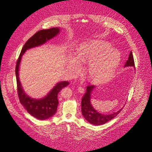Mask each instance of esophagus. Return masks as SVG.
<instances>
[{
    "label": "esophagus",
    "instance_id": "34e87169",
    "mask_svg": "<svg viewBox=\"0 0 152 152\" xmlns=\"http://www.w3.org/2000/svg\"><path fill=\"white\" fill-rule=\"evenodd\" d=\"M77 91H78V92H79V93H84V89L83 88V87H81V86H79V87H77Z\"/></svg>",
    "mask_w": 152,
    "mask_h": 152
}]
</instances>
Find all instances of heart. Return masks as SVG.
I'll use <instances>...</instances> for the list:
<instances>
[{
  "label": "heart",
  "mask_w": 152,
  "mask_h": 152,
  "mask_svg": "<svg viewBox=\"0 0 152 152\" xmlns=\"http://www.w3.org/2000/svg\"><path fill=\"white\" fill-rule=\"evenodd\" d=\"M120 60V55L109 43L100 40L90 41L79 45L75 52V63L69 64L73 73L79 71V65L88 63L86 74L88 81L97 84L107 82L113 76Z\"/></svg>",
  "instance_id": "heart-1"
}]
</instances>
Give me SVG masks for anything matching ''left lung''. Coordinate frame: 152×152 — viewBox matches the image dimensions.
I'll return each instance as SVG.
<instances>
[{
	"instance_id": "1",
	"label": "left lung",
	"mask_w": 152,
	"mask_h": 152,
	"mask_svg": "<svg viewBox=\"0 0 152 152\" xmlns=\"http://www.w3.org/2000/svg\"><path fill=\"white\" fill-rule=\"evenodd\" d=\"M124 66L135 67L134 60L132 52H130L128 60L126 61ZM94 87L95 86L94 85L88 86L87 87L86 92L84 94L81 100V111L83 116L89 123L94 125H101L108 122L116 117L120 113L122 108L116 111V113H113V114L110 115L101 114L98 112L97 111L95 110L92 107L91 103V93Z\"/></svg>"
}]
</instances>
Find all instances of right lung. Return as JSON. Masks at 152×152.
I'll return each mask as SVG.
<instances>
[{"label":"right lung","mask_w":152,"mask_h":152,"mask_svg":"<svg viewBox=\"0 0 152 152\" xmlns=\"http://www.w3.org/2000/svg\"><path fill=\"white\" fill-rule=\"evenodd\" d=\"M59 31L58 28H52L48 29H42L37 32L28 40L23 47L16 65L15 74L20 102L30 115L41 120L52 117L56 113L58 104V94L69 83L68 81L60 82L43 99L39 100L31 99L24 92L20 82L19 65L22 55L26 50L44 44L49 39L57 36Z\"/></svg>","instance_id":"obj_1"}]
</instances>
